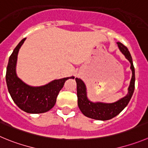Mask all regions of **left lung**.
<instances>
[{
	"instance_id": "1",
	"label": "left lung",
	"mask_w": 148,
	"mask_h": 148,
	"mask_svg": "<svg viewBox=\"0 0 148 148\" xmlns=\"http://www.w3.org/2000/svg\"><path fill=\"white\" fill-rule=\"evenodd\" d=\"M120 51L124 55L125 58L130 62L131 69L132 71V77L130 85L128 88V93L114 103H103V102H93L89 100L87 96L86 85L81 79L76 78L77 82V103L78 107L82 114L88 118L98 121H107L118 115L123 109L128 105L130 101L132 95L134 91L135 85V71L134 67L132 58L128 48L121 42H117Z\"/></svg>"
}]
</instances>
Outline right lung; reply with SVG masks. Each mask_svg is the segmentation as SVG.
I'll list each match as a JSON object with an SVG mask.
<instances>
[{
	"label": "right lung",
	"instance_id": "right-lung-1",
	"mask_svg": "<svg viewBox=\"0 0 148 148\" xmlns=\"http://www.w3.org/2000/svg\"><path fill=\"white\" fill-rule=\"evenodd\" d=\"M26 38L21 40L14 49L9 59L5 81L8 90L14 102L24 112L30 114H39L50 110L56 103V99L65 82L74 77L54 79L41 86H30L17 77L16 61L19 50Z\"/></svg>",
	"mask_w": 148,
	"mask_h": 148
}]
</instances>
